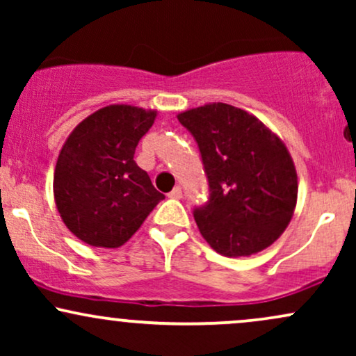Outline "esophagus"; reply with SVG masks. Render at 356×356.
<instances>
[{"mask_svg": "<svg viewBox=\"0 0 356 356\" xmlns=\"http://www.w3.org/2000/svg\"><path fill=\"white\" fill-rule=\"evenodd\" d=\"M169 197L170 199H181L182 197V189H181V187H179V186L174 187V189L169 192Z\"/></svg>", "mask_w": 356, "mask_h": 356, "instance_id": "obj_1", "label": "esophagus"}]
</instances>
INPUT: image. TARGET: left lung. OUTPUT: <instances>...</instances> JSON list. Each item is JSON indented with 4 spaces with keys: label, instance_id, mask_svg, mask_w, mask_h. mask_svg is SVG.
I'll return each mask as SVG.
<instances>
[{
    "label": "left lung",
    "instance_id": "obj_1",
    "mask_svg": "<svg viewBox=\"0 0 356 356\" xmlns=\"http://www.w3.org/2000/svg\"><path fill=\"white\" fill-rule=\"evenodd\" d=\"M177 118L199 147L209 184L206 204L192 212L204 239L227 257L271 246L288 227L298 195L283 142L259 118L219 102Z\"/></svg>",
    "mask_w": 356,
    "mask_h": 356
}]
</instances>
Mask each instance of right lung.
<instances>
[{
  "label": "right lung",
  "mask_w": 356,
  "mask_h": 356,
  "mask_svg": "<svg viewBox=\"0 0 356 356\" xmlns=\"http://www.w3.org/2000/svg\"><path fill=\"white\" fill-rule=\"evenodd\" d=\"M157 113L130 105L97 110L58 155L53 192L65 226L97 248H118L165 197L134 161Z\"/></svg>",
  "instance_id": "obj_1"
}]
</instances>
